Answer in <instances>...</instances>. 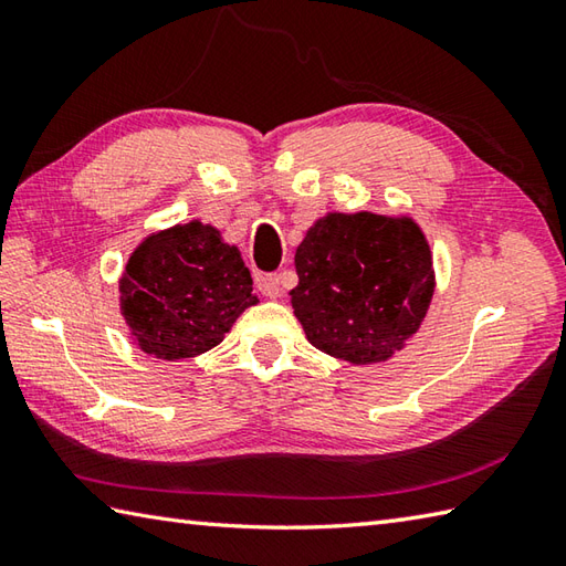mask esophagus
Returning a JSON list of instances; mask_svg holds the SVG:
<instances>
[{"label": "esophagus", "mask_w": 566, "mask_h": 566, "mask_svg": "<svg viewBox=\"0 0 566 566\" xmlns=\"http://www.w3.org/2000/svg\"><path fill=\"white\" fill-rule=\"evenodd\" d=\"M258 290L262 296L276 298L282 296V276L280 274H262L258 276Z\"/></svg>", "instance_id": "1"}]
</instances>
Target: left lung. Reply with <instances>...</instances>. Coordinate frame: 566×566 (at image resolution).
<instances>
[{"instance_id": "1", "label": "left lung", "mask_w": 566, "mask_h": 566, "mask_svg": "<svg viewBox=\"0 0 566 566\" xmlns=\"http://www.w3.org/2000/svg\"><path fill=\"white\" fill-rule=\"evenodd\" d=\"M294 264L292 306L308 343L353 365L401 350L436 290L430 245L408 216L333 211L308 228Z\"/></svg>"}]
</instances>
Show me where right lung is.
Segmentation results:
<instances>
[{
    "label": "right lung",
    "mask_w": 566,
    "mask_h": 566,
    "mask_svg": "<svg viewBox=\"0 0 566 566\" xmlns=\"http://www.w3.org/2000/svg\"><path fill=\"white\" fill-rule=\"evenodd\" d=\"M118 292L140 350L170 363L211 350L235 318L258 304L240 250L201 221L143 240L128 258Z\"/></svg>",
    "instance_id": "right-lung-1"
}]
</instances>
